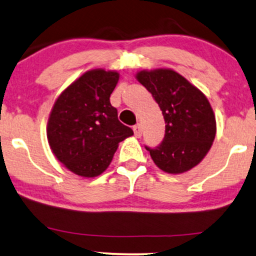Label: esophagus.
<instances>
[{
    "instance_id": "esophagus-1",
    "label": "esophagus",
    "mask_w": 256,
    "mask_h": 256,
    "mask_svg": "<svg viewBox=\"0 0 256 256\" xmlns=\"http://www.w3.org/2000/svg\"><path fill=\"white\" fill-rule=\"evenodd\" d=\"M133 130H134V134H135V136H136V138H140L141 134H142V129H141V126L138 124V123L136 126H134Z\"/></svg>"
}]
</instances>
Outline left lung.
<instances>
[{
  "label": "left lung",
  "mask_w": 256,
  "mask_h": 256,
  "mask_svg": "<svg viewBox=\"0 0 256 256\" xmlns=\"http://www.w3.org/2000/svg\"><path fill=\"white\" fill-rule=\"evenodd\" d=\"M165 118V136L146 147L156 165L171 174L190 171L206 156L216 136V118L206 96L172 68L138 71Z\"/></svg>",
  "instance_id": "obj_1"
}]
</instances>
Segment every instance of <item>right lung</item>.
I'll list each match as a JSON object with an SVG mask.
<instances>
[{
	"label": "right lung",
	"mask_w": 256,
	"mask_h": 256,
	"mask_svg": "<svg viewBox=\"0 0 256 256\" xmlns=\"http://www.w3.org/2000/svg\"><path fill=\"white\" fill-rule=\"evenodd\" d=\"M118 71L94 68L68 85L54 102L47 140L56 159L74 174L94 178L106 171L118 144L133 135L122 124L110 94Z\"/></svg>",
	"instance_id": "add662e5"
}]
</instances>
